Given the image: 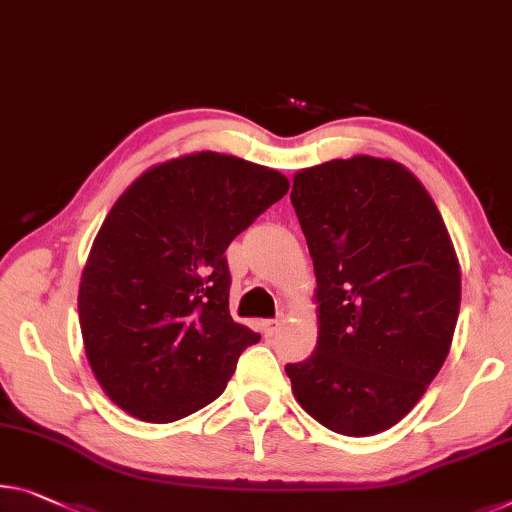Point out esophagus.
<instances>
[{
  "mask_svg": "<svg viewBox=\"0 0 512 512\" xmlns=\"http://www.w3.org/2000/svg\"><path fill=\"white\" fill-rule=\"evenodd\" d=\"M280 319H264L262 322V331H264V335L266 338H271V335H276L278 333V329H280Z\"/></svg>",
  "mask_w": 512,
  "mask_h": 512,
  "instance_id": "1",
  "label": "esophagus"
}]
</instances>
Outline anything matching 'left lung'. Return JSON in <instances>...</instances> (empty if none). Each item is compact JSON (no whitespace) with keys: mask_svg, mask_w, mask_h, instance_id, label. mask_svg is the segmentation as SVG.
Here are the masks:
<instances>
[{"mask_svg":"<svg viewBox=\"0 0 512 512\" xmlns=\"http://www.w3.org/2000/svg\"><path fill=\"white\" fill-rule=\"evenodd\" d=\"M289 197L319 303L315 352L285 365L294 398L338 434L384 432L451 349L462 285L451 236L421 181L393 160L308 167Z\"/></svg>","mask_w":512,"mask_h":512,"instance_id":"1","label":"left lung"}]
</instances>
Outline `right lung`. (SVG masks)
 <instances>
[{"instance_id": "add662e5", "label": "right lung", "mask_w": 512, "mask_h": 512, "mask_svg": "<svg viewBox=\"0 0 512 512\" xmlns=\"http://www.w3.org/2000/svg\"><path fill=\"white\" fill-rule=\"evenodd\" d=\"M287 190L276 170L200 151L151 167L114 202L78 294L89 365L114 404L172 423L225 391L259 342L230 315L225 250Z\"/></svg>"}]
</instances>
